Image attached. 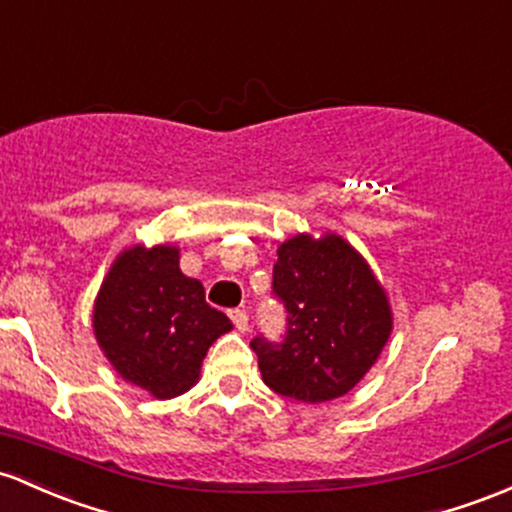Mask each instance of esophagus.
Returning a JSON list of instances; mask_svg holds the SVG:
<instances>
[{
	"label": "esophagus",
	"instance_id": "obj_1",
	"mask_svg": "<svg viewBox=\"0 0 512 512\" xmlns=\"http://www.w3.org/2000/svg\"><path fill=\"white\" fill-rule=\"evenodd\" d=\"M228 318L233 320V325L240 330V333H245V330H247V320H250V318H247V311H243V308H230Z\"/></svg>",
	"mask_w": 512,
	"mask_h": 512
}]
</instances>
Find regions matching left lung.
<instances>
[{"instance_id":"left-lung-1","label":"left lung","mask_w":512,"mask_h":512,"mask_svg":"<svg viewBox=\"0 0 512 512\" xmlns=\"http://www.w3.org/2000/svg\"><path fill=\"white\" fill-rule=\"evenodd\" d=\"M272 291L286 308V335L250 342L272 391L301 403L345 396L372 369L393 328L384 286L335 233H299L277 250Z\"/></svg>"}]
</instances>
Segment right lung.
Here are the masks:
<instances>
[{"label": "right lung", "instance_id": "add662e5", "mask_svg": "<svg viewBox=\"0 0 512 512\" xmlns=\"http://www.w3.org/2000/svg\"><path fill=\"white\" fill-rule=\"evenodd\" d=\"M92 325L121 379L155 398L192 389L209 347L233 330L199 279L182 274L174 245L123 250L101 282Z\"/></svg>", "mask_w": 512, "mask_h": 512}]
</instances>
